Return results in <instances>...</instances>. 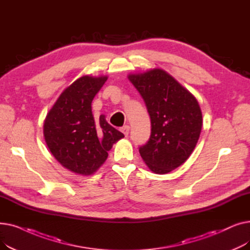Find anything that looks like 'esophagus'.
Segmentation results:
<instances>
[{
	"label": "esophagus",
	"instance_id": "obj_1",
	"mask_svg": "<svg viewBox=\"0 0 250 250\" xmlns=\"http://www.w3.org/2000/svg\"><path fill=\"white\" fill-rule=\"evenodd\" d=\"M121 130H122V133H123L125 137H127L128 134H129V126H128V125H124V126L121 128Z\"/></svg>",
	"mask_w": 250,
	"mask_h": 250
}]
</instances>
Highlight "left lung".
<instances>
[{"label": "left lung", "instance_id": "1", "mask_svg": "<svg viewBox=\"0 0 250 250\" xmlns=\"http://www.w3.org/2000/svg\"><path fill=\"white\" fill-rule=\"evenodd\" d=\"M151 118V136L140 155L151 171L166 174L185 163L199 141L203 115L198 100L161 69L128 75Z\"/></svg>", "mask_w": 250, "mask_h": 250}]
</instances>
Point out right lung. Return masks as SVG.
Here are the masks:
<instances>
[{
    "label": "right lung",
    "mask_w": 250,
    "mask_h": 250,
    "mask_svg": "<svg viewBox=\"0 0 250 250\" xmlns=\"http://www.w3.org/2000/svg\"><path fill=\"white\" fill-rule=\"evenodd\" d=\"M106 80V76L77 79L63 90L45 117L43 135L49 151L77 174H93L107 159L113 144L125 137L104 115L95 121L92 114V100Z\"/></svg>",
    "instance_id": "obj_1"
}]
</instances>
